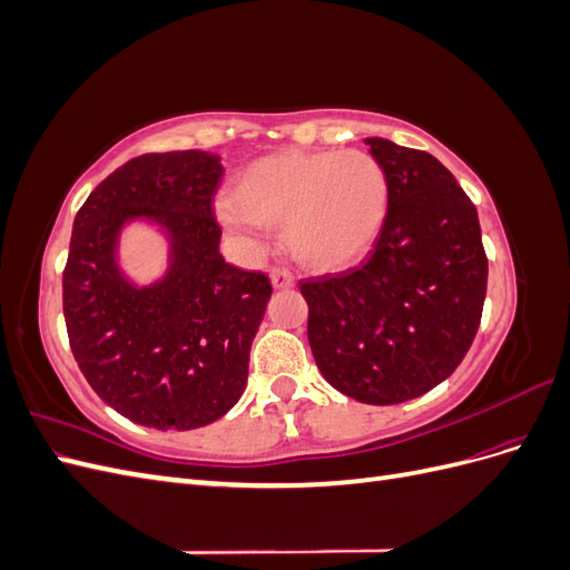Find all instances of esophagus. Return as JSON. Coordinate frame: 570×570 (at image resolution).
Wrapping results in <instances>:
<instances>
[{
	"instance_id": "obj_1",
	"label": "esophagus",
	"mask_w": 570,
	"mask_h": 570,
	"mask_svg": "<svg viewBox=\"0 0 570 570\" xmlns=\"http://www.w3.org/2000/svg\"><path fill=\"white\" fill-rule=\"evenodd\" d=\"M271 283L275 289H289V287H295V275H292L287 268H273Z\"/></svg>"
}]
</instances>
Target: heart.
I'll list each match as a JSON object with an SVG mask.
<instances>
[{"mask_svg": "<svg viewBox=\"0 0 570 570\" xmlns=\"http://www.w3.org/2000/svg\"><path fill=\"white\" fill-rule=\"evenodd\" d=\"M387 197L385 168L366 151H281L237 176L220 216L239 230L283 226L285 247L302 266L340 271L375 243Z\"/></svg>", "mask_w": 570, "mask_h": 570, "instance_id": "obj_1", "label": "heart"}]
</instances>
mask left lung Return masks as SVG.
<instances>
[{
  "label": "left lung",
  "mask_w": 570,
  "mask_h": 570,
  "mask_svg": "<svg viewBox=\"0 0 570 570\" xmlns=\"http://www.w3.org/2000/svg\"><path fill=\"white\" fill-rule=\"evenodd\" d=\"M366 145L390 185L387 214L358 266L302 281L323 377L364 404H402L446 381L471 350L488 292L478 212L433 154Z\"/></svg>",
  "instance_id": "obj_1"
}]
</instances>
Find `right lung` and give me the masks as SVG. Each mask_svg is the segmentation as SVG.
I'll list each match as a JSON object with an SVG mask.
<instances>
[{
  "instance_id": "right-lung-1",
  "label": "right lung",
  "mask_w": 570,
  "mask_h": 570,
  "mask_svg": "<svg viewBox=\"0 0 570 570\" xmlns=\"http://www.w3.org/2000/svg\"><path fill=\"white\" fill-rule=\"evenodd\" d=\"M216 154H142L116 168L73 220L63 318L90 387L120 416L157 430L209 425L247 385L252 340L271 299L268 275L220 256ZM145 217L169 237L161 282L137 288L117 266V237Z\"/></svg>"
}]
</instances>
